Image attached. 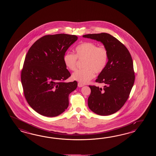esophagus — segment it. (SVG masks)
<instances>
[{
    "label": "esophagus",
    "instance_id": "1",
    "mask_svg": "<svg viewBox=\"0 0 156 156\" xmlns=\"http://www.w3.org/2000/svg\"><path fill=\"white\" fill-rule=\"evenodd\" d=\"M77 85H78V86L79 87H83V86H84L83 84H82V83H78V84H77Z\"/></svg>",
    "mask_w": 156,
    "mask_h": 156
}]
</instances>
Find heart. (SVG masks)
<instances>
[{"label": "heart", "instance_id": "obj_1", "mask_svg": "<svg viewBox=\"0 0 156 156\" xmlns=\"http://www.w3.org/2000/svg\"><path fill=\"white\" fill-rule=\"evenodd\" d=\"M76 54L67 52L64 55L63 62L69 70L76 69L77 60H84L82 70H77L72 75L74 80L82 84L89 83L96 73H101L105 69L109 53L105 47H98L92 42H85L77 46L75 49Z\"/></svg>", "mask_w": 156, "mask_h": 156}]
</instances>
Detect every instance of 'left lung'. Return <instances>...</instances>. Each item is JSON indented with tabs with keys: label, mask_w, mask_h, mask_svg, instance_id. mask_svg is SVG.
<instances>
[{
	"label": "left lung",
	"mask_w": 156,
	"mask_h": 156,
	"mask_svg": "<svg viewBox=\"0 0 156 156\" xmlns=\"http://www.w3.org/2000/svg\"><path fill=\"white\" fill-rule=\"evenodd\" d=\"M83 36L101 42L109 53L106 67L95 81L104 83L105 86L103 88L89 86L91 94L88 106L100 115L113 114L124 105L134 83L132 58L126 47L108 33L88 34Z\"/></svg>",
	"instance_id": "left-lung-1"
}]
</instances>
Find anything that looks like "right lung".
<instances>
[{"label": "right lung", "mask_w": 156, "mask_h": 156, "mask_svg": "<svg viewBox=\"0 0 156 156\" xmlns=\"http://www.w3.org/2000/svg\"><path fill=\"white\" fill-rule=\"evenodd\" d=\"M77 38L67 34L46 35L27 52L21 72L24 95L30 106L42 115L58 116L69 106V94L77 83L64 82L71 74L63 57Z\"/></svg>", "instance_id": "right-lung-1"}]
</instances>
